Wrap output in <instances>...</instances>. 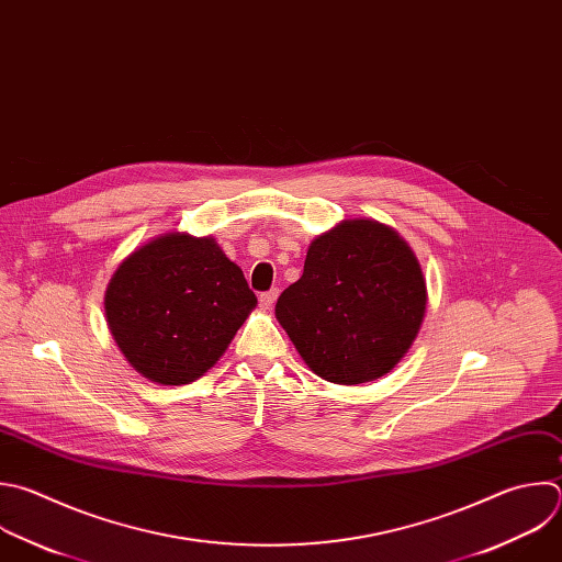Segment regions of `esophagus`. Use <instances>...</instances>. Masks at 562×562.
<instances>
[{
    "label": "esophagus",
    "instance_id": "34e87169",
    "mask_svg": "<svg viewBox=\"0 0 562 562\" xmlns=\"http://www.w3.org/2000/svg\"><path fill=\"white\" fill-rule=\"evenodd\" d=\"M278 293H280L278 289H271V291H267V293H260V297H258V300H260V306H262V308H271V306L276 304V300H278Z\"/></svg>",
    "mask_w": 562,
    "mask_h": 562
}]
</instances>
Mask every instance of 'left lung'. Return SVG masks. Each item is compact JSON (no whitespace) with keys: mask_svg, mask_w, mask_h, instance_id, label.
<instances>
[{"mask_svg":"<svg viewBox=\"0 0 562 562\" xmlns=\"http://www.w3.org/2000/svg\"><path fill=\"white\" fill-rule=\"evenodd\" d=\"M426 280L408 243L372 218L317 236L276 317L317 378L355 386L384 378L426 315Z\"/></svg>","mask_w":562,"mask_h":562,"instance_id":"1","label":"left lung"}]
</instances>
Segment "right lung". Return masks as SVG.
I'll list each match as a JSON object with an SVG mask.
<instances>
[{"instance_id": "add662e5", "label": "right lung", "mask_w": 562, "mask_h": 562, "mask_svg": "<svg viewBox=\"0 0 562 562\" xmlns=\"http://www.w3.org/2000/svg\"><path fill=\"white\" fill-rule=\"evenodd\" d=\"M258 300L212 236L169 232L132 251L105 291L114 341L149 382L180 386L223 357Z\"/></svg>"}]
</instances>
